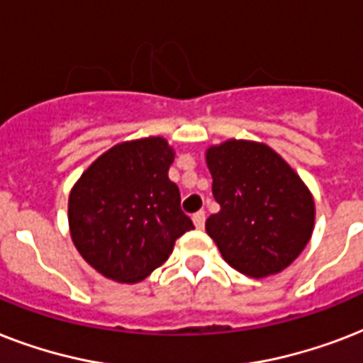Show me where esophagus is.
I'll return each mask as SVG.
<instances>
[{
    "instance_id": "1",
    "label": "esophagus",
    "mask_w": 363,
    "mask_h": 363,
    "mask_svg": "<svg viewBox=\"0 0 363 363\" xmlns=\"http://www.w3.org/2000/svg\"><path fill=\"white\" fill-rule=\"evenodd\" d=\"M192 220H194V224H196V228H198V230H203V226H205V211H198V213L192 216Z\"/></svg>"
}]
</instances>
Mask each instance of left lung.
I'll return each mask as SVG.
<instances>
[{"instance_id": "obj_1", "label": "left lung", "mask_w": 363, "mask_h": 363, "mask_svg": "<svg viewBox=\"0 0 363 363\" xmlns=\"http://www.w3.org/2000/svg\"><path fill=\"white\" fill-rule=\"evenodd\" d=\"M220 211L205 222L222 258L254 279L286 269L315 230V199L271 147L228 139L205 152Z\"/></svg>"}]
</instances>
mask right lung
Here are the masks:
<instances>
[{
    "label": "right lung",
    "instance_id": "add662e5",
    "mask_svg": "<svg viewBox=\"0 0 363 363\" xmlns=\"http://www.w3.org/2000/svg\"><path fill=\"white\" fill-rule=\"evenodd\" d=\"M175 150L164 137L118 143L73 184L67 218L73 245L94 269L116 282H139L164 264L175 241L194 230L169 181Z\"/></svg>",
    "mask_w": 363,
    "mask_h": 363
}]
</instances>
